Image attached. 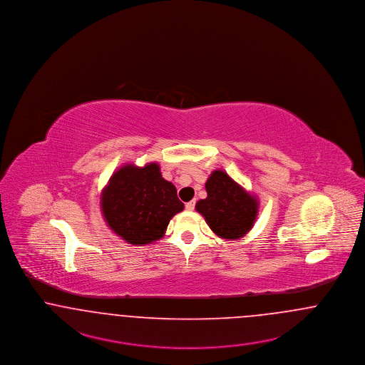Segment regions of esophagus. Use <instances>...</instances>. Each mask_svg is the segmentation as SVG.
Here are the masks:
<instances>
[{"label": "esophagus", "instance_id": "obj_1", "mask_svg": "<svg viewBox=\"0 0 365 365\" xmlns=\"http://www.w3.org/2000/svg\"><path fill=\"white\" fill-rule=\"evenodd\" d=\"M195 205H196V202H195V200H190L188 203H185V208H187L188 211H192V210L195 208Z\"/></svg>", "mask_w": 365, "mask_h": 365}]
</instances>
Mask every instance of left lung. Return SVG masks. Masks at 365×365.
Wrapping results in <instances>:
<instances>
[{"instance_id":"left-lung-1","label":"left lung","mask_w":365,"mask_h":365,"mask_svg":"<svg viewBox=\"0 0 365 365\" xmlns=\"http://www.w3.org/2000/svg\"><path fill=\"white\" fill-rule=\"evenodd\" d=\"M207 197L196 203L210 229L221 238L237 240L254 226L259 202L223 170H214L206 182Z\"/></svg>"}]
</instances>
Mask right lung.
<instances>
[{"mask_svg": "<svg viewBox=\"0 0 365 365\" xmlns=\"http://www.w3.org/2000/svg\"><path fill=\"white\" fill-rule=\"evenodd\" d=\"M101 207L111 230L132 245L163 237L170 220L184 210L175 187L166 181L158 163L120 168L102 190Z\"/></svg>", "mask_w": 365, "mask_h": 365, "instance_id": "1", "label": "right lung"}]
</instances>
